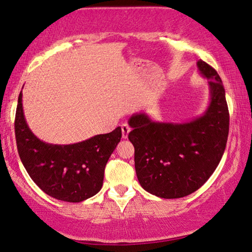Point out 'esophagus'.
I'll use <instances>...</instances> for the list:
<instances>
[{
    "instance_id": "1",
    "label": "esophagus",
    "mask_w": 252,
    "mask_h": 252,
    "mask_svg": "<svg viewBox=\"0 0 252 252\" xmlns=\"http://www.w3.org/2000/svg\"><path fill=\"white\" fill-rule=\"evenodd\" d=\"M129 131H130V127L128 126V124H123V125H122V136H123V138L128 137Z\"/></svg>"
}]
</instances>
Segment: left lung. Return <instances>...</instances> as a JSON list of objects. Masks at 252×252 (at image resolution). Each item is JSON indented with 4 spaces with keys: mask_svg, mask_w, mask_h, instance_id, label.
I'll list each match as a JSON object with an SVG mask.
<instances>
[{
    "mask_svg": "<svg viewBox=\"0 0 252 252\" xmlns=\"http://www.w3.org/2000/svg\"><path fill=\"white\" fill-rule=\"evenodd\" d=\"M197 68L210 88L203 115L184 123H162L139 113L128 121L137 179L144 190L161 198H181L199 189L218 168L226 146L230 116L222 80L202 60Z\"/></svg>",
    "mask_w": 252,
    "mask_h": 252,
    "instance_id": "left-lung-1",
    "label": "left lung"
}]
</instances>
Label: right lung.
Returning a JSON list of instances; mask_svg holds the SVG:
<instances>
[{
  "label": "right lung",
  "instance_id": "right-lung-1",
  "mask_svg": "<svg viewBox=\"0 0 252 252\" xmlns=\"http://www.w3.org/2000/svg\"><path fill=\"white\" fill-rule=\"evenodd\" d=\"M14 130L19 156L30 178L48 196L68 203L83 202L100 191L104 168L122 138V128L117 127L111 133L74 144L42 142L27 124L22 91L18 98Z\"/></svg>",
  "mask_w": 252,
  "mask_h": 252
}]
</instances>
